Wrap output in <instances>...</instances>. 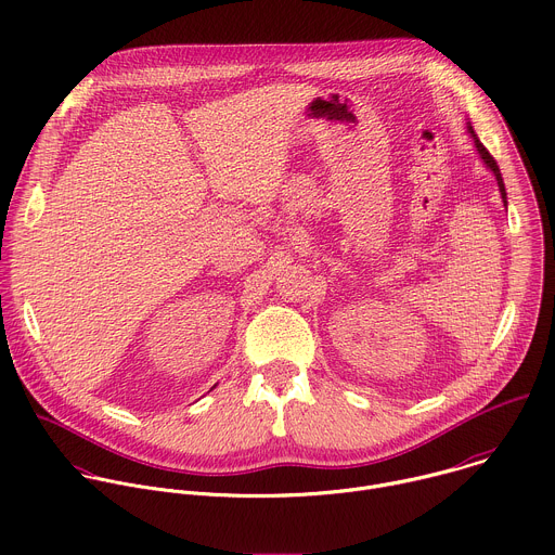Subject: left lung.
Masks as SVG:
<instances>
[{
  "mask_svg": "<svg viewBox=\"0 0 555 555\" xmlns=\"http://www.w3.org/2000/svg\"><path fill=\"white\" fill-rule=\"evenodd\" d=\"M466 130H468V134L473 137V143H475V150H477V154H479V158L483 160V165L494 173V178H496V184H499V192H501V201H503V207H505V211H507V194H505V184H503V176H501V169H499V165H496V160L492 158V154L483 147V143L479 141V137L475 134V130H473V126H470V121H466Z\"/></svg>",
  "mask_w": 555,
  "mask_h": 555,
  "instance_id": "left-lung-1",
  "label": "left lung"
}]
</instances>
